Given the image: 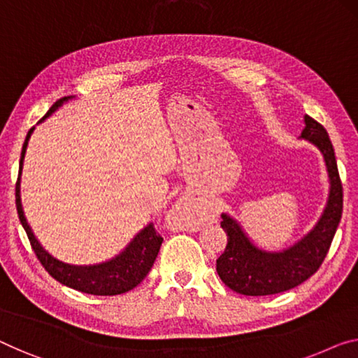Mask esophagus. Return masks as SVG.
<instances>
[{"label": "esophagus", "instance_id": "esophagus-1", "mask_svg": "<svg viewBox=\"0 0 358 358\" xmlns=\"http://www.w3.org/2000/svg\"><path fill=\"white\" fill-rule=\"evenodd\" d=\"M170 213H172V218L178 223L180 228H183V230H193V228L199 225V222L202 220L199 207L194 206L193 202H189L188 199H180L177 204L172 207Z\"/></svg>", "mask_w": 358, "mask_h": 358}]
</instances>
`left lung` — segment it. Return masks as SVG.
I'll return each instance as SVG.
<instances>
[{
    "instance_id": "1",
    "label": "left lung",
    "mask_w": 358,
    "mask_h": 358,
    "mask_svg": "<svg viewBox=\"0 0 358 358\" xmlns=\"http://www.w3.org/2000/svg\"><path fill=\"white\" fill-rule=\"evenodd\" d=\"M301 140L318 148L329 178L328 201L322 217L306 236L282 250H265L255 246L241 223L230 213H222V228L228 244L217 259V273L230 289L244 296H270L292 289L315 273L327 257L343 215L341 185L334 149L327 130L312 117L303 115Z\"/></svg>"
}]
</instances>
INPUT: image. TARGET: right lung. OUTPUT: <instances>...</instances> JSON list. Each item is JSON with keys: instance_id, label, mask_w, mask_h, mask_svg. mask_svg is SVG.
<instances>
[{"instance_id": "obj_1", "label": "right lung", "mask_w": 358, "mask_h": 358, "mask_svg": "<svg viewBox=\"0 0 358 358\" xmlns=\"http://www.w3.org/2000/svg\"><path fill=\"white\" fill-rule=\"evenodd\" d=\"M73 96H67L56 101L51 106V109L46 112L40 122H43L46 117H50L52 112H56L64 103L72 99ZM35 127H31L22 146V152H20V162H19V177L17 183H15V207H17L19 220L22 223L24 230L29 236V241L31 244V249L35 250L36 257L45 266V270L50 273L52 278L57 280L62 285H66L72 289H77L80 292H87V294L93 296H117L124 294V292L136 287L140 282L146 278V275L154 265L159 249L162 244V236L156 231L152 223H149L140 233H136L130 243L127 244L125 249L122 250L106 262L93 264V265H73L62 262V260L56 259L48 250L41 246L38 239L35 238L34 231L27 222L25 213L22 209V202H20V175H22L24 167V157L27 146H29V140L34 133Z\"/></svg>"}]
</instances>
